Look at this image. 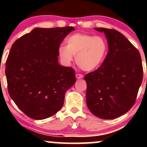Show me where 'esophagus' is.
<instances>
[{"instance_id": "34e87169", "label": "esophagus", "mask_w": 147, "mask_h": 147, "mask_svg": "<svg viewBox=\"0 0 147 147\" xmlns=\"http://www.w3.org/2000/svg\"><path fill=\"white\" fill-rule=\"evenodd\" d=\"M76 77H77V79H82L84 77L83 75H82V74H79V73H77L76 74Z\"/></svg>"}]
</instances>
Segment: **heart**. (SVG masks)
Segmentation results:
<instances>
[{"mask_svg": "<svg viewBox=\"0 0 147 147\" xmlns=\"http://www.w3.org/2000/svg\"><path fill=\"white\" fill-rule=\"evenodd\" d=\"M66 46L60 45L58 52L65 63L70 64L76 56V63L84 71L98 68L108 52V42L102 36L75 33L65 41Z\"/></svg>", "mask_w": 147, "mask_h": 147, "instance_id": "heart-1", "label": "heart"}]
</instances>
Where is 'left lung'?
Wrapping results in <instances>:
<instances>
[{
	"label": "left lung",
	"mask_w": 147,
	"mask_h": 147,
	"mask_svg": "<svg viewBox=\"0 0 147 147\" xmlns=\"http://www.w3.org/2000/svg\"><path fill=\"white\" fill-rule=\"evenodd\" d=\"M106 35L109 52L99 68L84 77L86 103L94 115L115 119L128 112L136 102L143 77L140 54L122 33L95 28Z\"/></svg>",
	"instance_id": "8db88e82"
}]
</instances>
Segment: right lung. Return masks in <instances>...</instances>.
<instances>
[{"label":"right lung","instance_id":"1","mask_svg":"<svg viewBox=\"0 0 147 147\" xmlns=\"http://www.w3.org/2000/svg\"><path fill=\"white\" fill-rule=\"evenodd\" d=\"M73 27L35 28L13 43L6 61L8 92L20 110L34 119L56 114L75 70L59 64L58 49Z\"/></svg>","mask_w":147,"mask_h":147}]
</instances>
